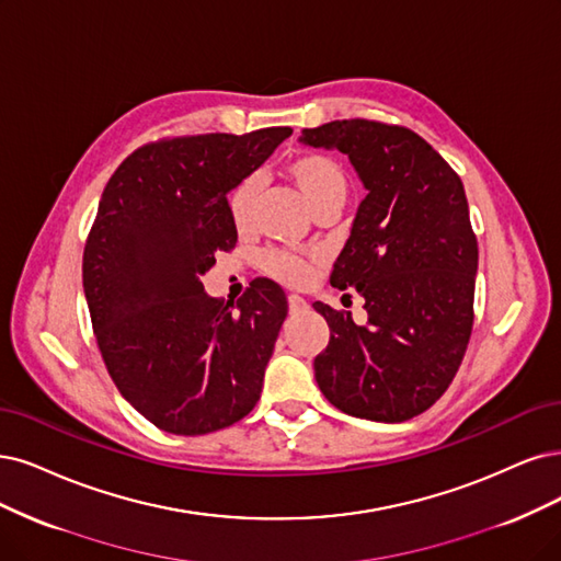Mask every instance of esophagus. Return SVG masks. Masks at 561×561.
Wrapping results in <instances>:
<instances>
[{
    "label": "esophagus",
    "mask_w": 561,
    "mask_h": 561,
    "mask_svg": "<svg viewBox=\"0 0 561 561\" xmlns=\"http://www.w3.org/2000/svg\"><path fill=\"white\" fill-rule=\"evenodd\" d=\"M305 309H307V300H305V298H300L298 294L288 296V312H291V314L296 317V314H302Z\"/></svg>",
    "instance_id": "1"
}]
</instances>
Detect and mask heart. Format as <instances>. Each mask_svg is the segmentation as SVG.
I'll use <instances>...</instances> for the list:
<instances>
[{
	"mask_svg": "<svg viewBox=\"0 0 561 561\" xmlns=\"http://www.w3.org/2000/svg\"><path fill=\"white\" fill-rule=\"evenodd\" d=\"M286 175L294 180L309 210L317 213L323 205H344L348 194V178L342 165L325 154H302L288 163ZM261 192V178L249 175L228 196V210L238 228H247L254 219V205ZM263 267L286 284H305L312 277V265L296 254L273 249L263 256Z\"/></svg>",
	"mask_w": 561,
	"mask_h": 561,
	"instance_id": "obj_1",
	"label": "heart"
}]
</instances>
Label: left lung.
Returning a JSON list of instances; mask_svg holds the SVG:
<instances>
[{"mask_svg": "<svg viewBox=\"0 0 561 561\" xmlns=\"http://www.w3.org/2000/svg\"><path fill=\"white\" fill-rule=\"evenodd\" d=\"M298 140L344 152L367 192L330 275L365 298L367 321L314 302L330 328L317 383L348 416L409 421L444 396L471 335L479 244L462 180L404 127L335 119Z\"/></svg>", "mask_w": 561, "mask_h": 561, "instance_id": "8db88e82", "label": "left lung"}]
</instances>
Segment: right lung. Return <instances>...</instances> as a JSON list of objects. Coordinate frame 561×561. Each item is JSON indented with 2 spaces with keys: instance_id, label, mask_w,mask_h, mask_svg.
Masks as SVG:
<instances>
[{
  "instance_id": "obj_1",
  "label": "right lung",
  "mask_w": 561,
  "mask_h": 561,
  "mask_svg": "<svg viewBox=\"0 0 561 561\" xmlns=\"http://www.w3.org/2000/svg\"><path fill=\"white\" fill-rule=\"evenodd\" d=\"M288 136L273 127L142 145L103 190L82 288L108 375L163 432H217L261 398L286 296L254 279L233 314L203 291L201 277L238 242L228 192Z\"/></svg>"
}]
</instances>
